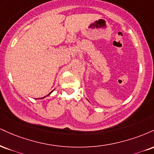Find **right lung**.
<instances>
[{
	"label": "right lung",
	"instance_id": "1",
	"mask_svg": "<svg viewBox=\"0 0 154 154\" xmlns=\"http://www.w3.org/2000/svg\"><path fill=\"white\" fill-rule=\"evenodd\" d=\"M54 90H52V91H51V92H50V93H49V95H47V96H49V95H50V94H51V92H53V91H54ZM47 96H46V97H47ZM42 97V98H39V99H44V98H45V97Z\"/></svg>",
	"mask_w": 154,
	"mask_h": 154
}]
</instances>
